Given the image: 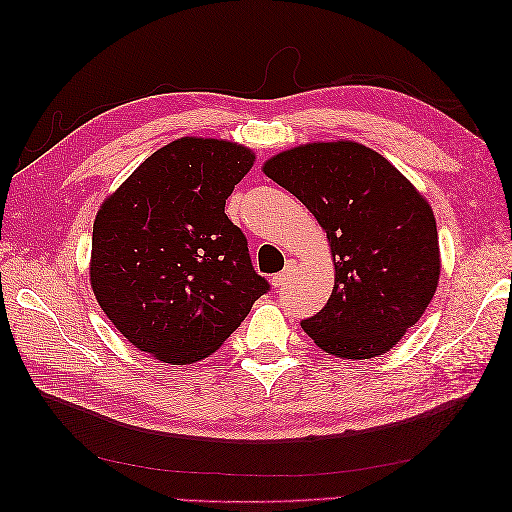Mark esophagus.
I'll return each instance as SVG.
<instances>
[{
	"label": "esophagus",
	"instance_id": "1",
	"mask_svg": "<svg viewBox=\"0 0 512 512\" xmlns=\"http://www.w3.org/2000/svg\"><path fill=\"white\" fill-rule=\"evenodd\" d=\"M290 271H292V265L290 267H286L282 273H277V275H273V280H271V284H273V288L275 290H282L284 286H286V282H288V277H290Z\"/></svg>",
	"mask_w": 512,
	"mask_h": 512
}]
</instances>
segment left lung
Returning a JSON list of instances; mask_svg holds the SVG:
<instances>
[{"label":"left lung","mask_w":512,"mask_h":512,"mask_svg":"<svg viewBox=\"0 0 512 512\" xmlns=\"http://www.w3.org/2000/svg\"><path fill=\"white\" fill-rule=\"evenodd\" d=\"M262 170L314 213L331 243L335 286L327 305L301 320L303 331L342 359L391 350L440 280L427 200L389 160L352 141L294 147Z\"/></svg>","instance_id":"left-lung-1"}]
</instances>
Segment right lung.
<instances>
[{
    "label": "right lung",
    "mask_w": 512,
    "mask_h": 512,
    "mask_svg": "<svg viewBox=\"0 0 512 512\" xmlns=\"http://www.w3.org/2000/svg\"><path fill=\"white\" fill-rule=\"evenodd\" d=\"M254 153L218 138L158 149L104 200L91 239V288L117 331L173 365L205 359L269 282L224 213Z\"/></svg>",
    "instance_id": "right-lung-1"
}]
</instances>
